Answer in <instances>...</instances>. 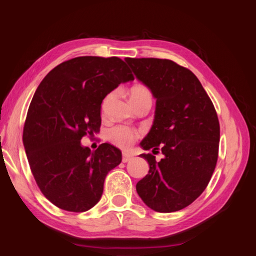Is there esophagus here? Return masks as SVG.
<instances>
[{"label":"esophagus","instance_id":"obj_1","mask_svg":"<svg viewBox=\"0 0 256 256\" xmlns=\"http://www.w3.org/2000/svg\"><path fill=\"white\" fill-rule=\"evenodd\" d=\"M131 159H132V156H131V154H128V153H125V152L123 153L122 161L124 162V164H125V162H128Z\"/></svg>","mask_w":256,"mask_h":256}]
</instances>
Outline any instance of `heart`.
<instances>
[{
  "label": "heart",
  "instance_id": "obj_1",
  "mask_svg": "<svg viewBox=\"0 0 256 256\" xmlns=\"http://www.w3.org/2000/svg\"><path fill=\"white\" fill-rule=\"evenodd\" d=\"M143 96H151L150 92H148L146 87L136 86V87H133L131 92H130V97H131V98H138V97H143ZM110 97V95L106 98V100H108ZM140 134L141 132L138 131L136 128H130L128 125L118 124L110 128L108 130L106 136H108V140L113 144H115V146H118V148H128V146H132L134 141L136 140L138 136H140Z\"/></svg>",
  "mask_w": 256,
  "mask_h": 256
}]
</instances>
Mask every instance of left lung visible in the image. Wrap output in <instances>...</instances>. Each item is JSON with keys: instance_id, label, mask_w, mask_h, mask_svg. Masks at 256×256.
Segmentation results:
<instances>
[{"instance_id": "1", "label": "left lung", "mask_w": 256, "mask_h": 256, "mask_svg": "<svg viewBox=\"0 0 256 256\" xmlns=\"http://www.w3.org/2000/svg\"><path fill=\"white\" fill-rule=\"evenodd\" d=\"M134 75L156 100L154 120L140 146L161 150L164 159L141 154L148 174L136 184L148 207L172 212L200 196L217 164L220 122L200 82L168 59L125 58Z\"/></svg>"}]
</instances>
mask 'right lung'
<instances>
[{"label": "right lung", "instance_id": "right-lung-1", "mask_svg": "<svg viewBox=\"0 0 256 256\" xmlns=\"http://www.w3.org/2000/svg\"><path fill=\"white\" fill-rule=\"evenodd\" d=\"M132 80L122 59L85 56L58 64L36 88L23 144L36 184L54 206L82 212L100 202L106 176L120 164L122 152L108 143L90 151L80 140L98 132L106 95Z\"/></svg>", "mask_w": 256, "mask_h": 256}]
</instances>
